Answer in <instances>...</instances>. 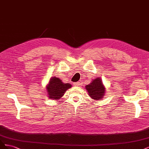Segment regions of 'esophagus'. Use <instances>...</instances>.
I'll list each match as a JSON object with an SVG mask.
<instances>
[{"label": "esophagus", "mask_w": 149, "mask_h": 149, "mask_svg": "<svg viewBox=\"0 0 149 149\" xmlns=\"http://www.w3.org/2000/svg\"><path fill=\"white\" fill-rule=\"evenodd\" d=\"M73 85L75 86H80V82H76L73 83Z\"/></svg>", "instance_id": "esophagus-1"}]
</instances>
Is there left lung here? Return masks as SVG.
<instances>
[{"instance_id": "obj_1", "label": "left lung", "mask_w": 149, "mask_h": 149, "mask_svg": "<svg viewBox=\"0 0 149 149\" xmlns=\"http://www.w3.org/2000/svg\"><path fill=\"white\" fill-rule=\"evenodd\" d=\"M86 89L89 96L93 100H101L105 93V88L101 81V79L98 78L93 81L91 83L86 86Z\"/></svg>"}]
</instances>
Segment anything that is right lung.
Segmentation results:
<instances>
[{
  "label": "right lung",
  "instance_id": "right-lung-1",
  "mask_svg": "<svg viewBox=\"0 0 149 149\" xmlns=\"http://www.w3.org/2000/svg\"><path fill=\"white\" fill-rule=\"evenodd\" d=\"M71 87V85L70 83H63L59 78L52 77L47 89L49 98L55 100H59L64 95L66 90Z\"/></svg>",
  "mask_w": 149,
  "mask_h": 149
}]
</instances>
